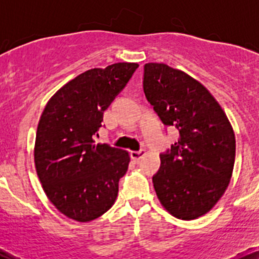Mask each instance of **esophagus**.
<instances>
[{
    "mask_svg": "<svg viewBox=\"0 0 259 259\" xmlns=\"http://www.w3.org/2000/svg\"><path fill=\"white\" fill-rule=\"evenodd\" d=\"M145 153H146L145 152V150H140V151H133L130 154H132V158L134 159V162H139V160L145 156Z\"/></svg>",
    "mask_w": 259,
    "mask_h": 259,
    "instance_id": "34e87169",
    "label": "esophagus"
}]
</instances>
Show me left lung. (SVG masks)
Listing matches in <instances>:
<instances>
[{
  "label": "left lung",
  "instance_id": "left-lung-1",
  "mask_svg": "<svg viewBox=\"0 0 259 259\" xmlns=\"http://www.w3.org/2000/svg\"><path fill=\"white\" fill-rule=\"evenodd\" d=\"M144 69L147 101L180 135L160 154L154 190L171 215L192 221L209 212L228 189L236 150L233 126L212 94L189 74L164 63Z\"/></svg>",
  "mask_w": 259,
  "mask_h": 259
}]
</instances>
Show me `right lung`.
Returning <instances> with one entry per match:
<instances>
[{
    "label": "right lung",
    "mask_w": 259,
    "mask_h": 259,
    "mask_svg": "<svg viewBox=\"0 0 259 259\" xmlns=\"http://www.w3.org/2000/svg\"><path fill=\"white\" fill-rule=\"evenodd\" d=\"M138 63L94 68L68 81L50 99L37 125L35 168L49 200L62 214L85 223L114 204L129 152L96 144L108 108Z\"/></svg>",
    "instance_id": "right-lung-1"
}]
</instances>
